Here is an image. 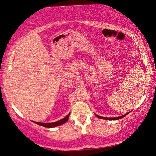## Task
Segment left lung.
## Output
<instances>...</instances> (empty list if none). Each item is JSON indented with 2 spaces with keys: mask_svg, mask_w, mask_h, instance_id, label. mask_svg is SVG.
I'll use <instances>...</instances> for the list:
<instances>
[{
  "mask_svg": "<svg viewBox=\"0 0 156 156\" xmlns=\"http://www.w3.org/2000/svg\"><path fill=\"white\" fill-rule=\"evenodd\" d=\"M127 114H128V113H127ZM127 114H126V115H123V116H121V117H112V118H111V117H109V118H108V117H100V116H98V115H95L97 116V117H98V118H100V119H107V120H117V119H121V118L125 117V116H126V115H127Z\"/></svg>",
  "mask_w": 156,
  "mask_h": 156,
  "instance_id": "1",
  "label": "left lung"
}]
</instances>
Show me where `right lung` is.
I'll use <instances>...</instances> for the list:
<instances>
[{
    "instance_id": "right-lung-1",
    "label": "right lung",
    "mask_w": 156,
    "mask_h": 156,
    "mask_svg": "<svg viewBox=\"0 0 156 156\" xmlns=\"http://www.w3.org/2000/svg\"><path fill=\"white\" fill-rule=\"evenodd\" d=\"M69 115H70V113L66 116V117L63 118V119L59 120V121L53 122V123H40V122H34V123H36V124H39V125H41V126H42L47 127V128L56 127V126H59V125H61V124H64V123L68 121V119H69Z\"/></svg>"
}]
</instances>
